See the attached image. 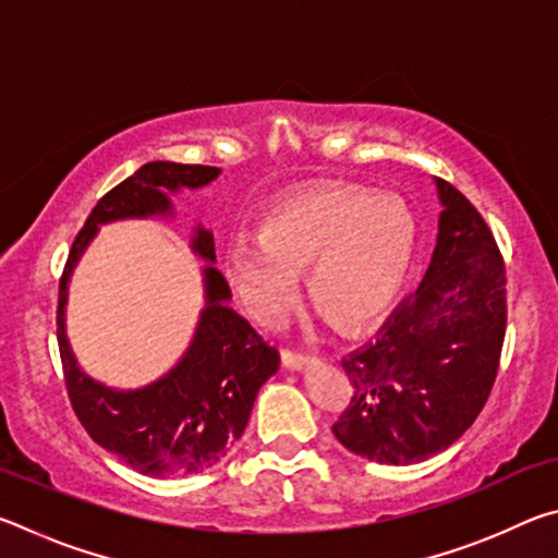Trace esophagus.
I'll list each match as a JSON object with an SVG mask.
<instances>
[{
  "mask_svg": "<svg viewBox=\"0 0 558 558\" xmlns=\"http://www.w3.org/2000/svg\"><path fill=\"white\" fill-rule=\"evenodd\" d=\"M280 362H282V366H286V369H290V372H305V369H310V366H315V356L295 354V352H288V349H282Z\"/></svg>",
  "mask_w": 558,
  "mask_h": 558,
  "instance_id": "34e87169",
  "label": "esophagus"
}]
</instances>
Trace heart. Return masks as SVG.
Wrapping results in <instances>:
<instances>
[{"instance_id": "1", "label": "heart", "mask_w": 558, "mask_h": 558, "mask_svg": "<svg viewBox=\"0 0 558 558\" xmlns=\"http://www.w3.org/2000/svg\"><path fill=\"white\" fill-rule=\"evenodd\" d=\"M415 251L411 211L362 186L323 184L268 214L258 235H233L226 276L253 319L272 325L295 298L298 272L335 323L356 332L389 313Z\"/></svg>"}]
</instances>
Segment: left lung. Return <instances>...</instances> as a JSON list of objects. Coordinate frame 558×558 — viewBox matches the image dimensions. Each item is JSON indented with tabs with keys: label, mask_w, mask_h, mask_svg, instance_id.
<instances>
[{
	"label": "left lung",
	"mask_w": 558,
	"mask_h": 558,
	"mask_svg": "<svg viewBox=\"0 0 558 558\" xmlns=\"http://www.w3.org/2000/svg\"><path fill=\"white\" fill-rule=\"evenodd\" d=\"M436 248L379 339L344 359L352 401L332 426L359 458L413 465L450 448L483 411L505 342V263L483 216L436 177Z\"/></svg>",
	"instance_id": "left-lung-1"
}]
</instances>
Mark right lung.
<instances>
[{
  "label": "right lung",
  "instance_id": "1",
  "mask_svg": "<svg viewBox=\"0 0 558 558\" xmlns=\"http://www.w3.org/2000/svg\"><path fill=\"white\" fill-rule=\"evenodd\" d=\"M221 169L147 162L102 196L75 235L59 286V352L65 389L88 436L147 477L209 470L243 436L258 389L278 372L280 356L229 307L231 290L214 268V233L194 226L192 248L202 268L204 307L186 352L167 374L140 389H112L81 369L69 335V282L100 226L128 219H174L172 196L211 184Z\"/></svg>",
  "mask_w": 558,
  "mask_h": 558
}]
</instances>
